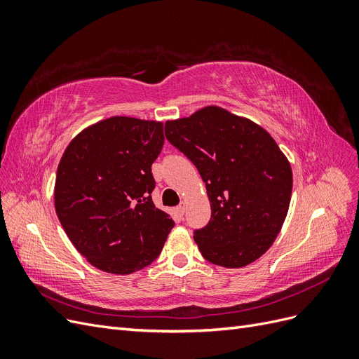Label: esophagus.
Wrapping results in <instances>:
<instances>
[{"label": "esophagus", "mask_w": 359, "mask_h": 359, "mask_svg": "<svg viewBox=\"0 0 359 359\" xmlns=\"http://www.w3.org/2000/svg\"><path fill=\"white\" fill-rule=\"evenodd\" d=\"M177 212H178L180 215H182L184 212H186V203H184V202H182V203H180V205H178V208H177Z\"/></svg>", "instance_id": "34e87169"}]
</instances>
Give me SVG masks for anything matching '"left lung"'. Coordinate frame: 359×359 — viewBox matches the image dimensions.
<instances>
[{"mask_svg": "<svg viewBox=\"0 0 359 359\" xmlns=\"http://www.w3.org/2000/svg\"><path fill=\"white\" fill-rule=\"evenodd\" d=\"M169 142L198 168L211 219L194 232L214 265L243 268L273 245L287 215L292 169L265 128L219 106L166 123Z\"/></svg>", "mask_w": 359, "mask_h": 359, "instance_id": "left-lung-1", "label": "left lung"}]
</instances>
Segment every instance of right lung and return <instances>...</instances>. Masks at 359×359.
Returning <instances> with one entry per match:
<instances>
[{
    "label": "right lung",
    "instance_id": "obj_1",
    "mask_svg": "<svg viewBox=\"0 0 359 359\" xmlns=\"http://www.w3.org/2000/svg\"><path fill=\"white\" fill-rule=\"evenodd\" d=\"M163 123L111 116L83 128L60 160L55 211L76 250L104 273L132 274L158 257L173 220L151 199Z\"/></svg>",
    "mask_w": 359,
    "mask_h": 359
}]
</instances>
